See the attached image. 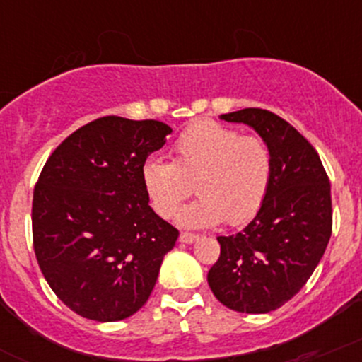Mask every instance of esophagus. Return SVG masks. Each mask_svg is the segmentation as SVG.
<instances>
[{"mask_svg":"<svg viewBox=\"0 0 362 362\" xmlns=\"http://www.w3.org/2000/svg\"><path fill=\"white\" fill-rule=\"evenodd\" d=\"M197 238H199V235H197V233L181 232V235H180V242H182V244H192V242H195Z\"/></svg>","mask_w":362,"mask_h":362,"instance_id":"1","label":"esophagus"}]
</instances>
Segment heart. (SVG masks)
<instances>
[{
	"instance_id": "heart-1",
	"label": "heart",
	"mask_w": 362,
	"mask_h": 362,
	"mask_svg": "<svg viewBox=\"0 0 362 362\" xmlns=\"http://www.w3.org/2000/svg\"><path fill=\"white\" fill-rule=\"evenodd\" d=\"M174 162L148 158L141 180L150 206L160 218H170L193 189L200 193L177 216L185 226L242 225L258 214L274 174V156L258 136L214 120L195 122L173 146ZM196 186H192V182Z\"/></svg>"
}]
</instances>
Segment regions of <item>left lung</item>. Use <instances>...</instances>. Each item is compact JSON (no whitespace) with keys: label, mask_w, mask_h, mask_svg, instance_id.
I'll return each instance as SVG.
<instances>
[{"label":"left lung","mask_w":362,"mask_h":362,"mask_svg":"<svg viewBox=\"0 0 362 362\" xmlns=\"http://www.w3.org/2000/svg\"><path fill=\"white\" fill-rule=\"evenodd\" d=\"M251 125L274 156L267 200L242 232L218 237L221 252L207 282L225 307L245 314L277 310L307 284L333 230L331 182L315 148L262 107L221 115Z\"/></svg>","instance_id":"8db88e82"}]
</instances>
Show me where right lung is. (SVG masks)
Masks as SVG:
<instances>
[{"label":"right lung","instance_id":"add662e5","mask_svg":"<svg viewBox=\"0 0 362 362\" xmlns=\"http://www.w3.org/2000/svg\"><path fill=\"white\" fill-rule=\"evenodd\" d=\"M173 132L156 120L103 117L66 137L33 193V247L74 314L113 322L148 301L177 232L148 206L141 167Z\"/></svg>","mask_w":362,"mask_h":362}]
</instances>
